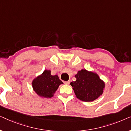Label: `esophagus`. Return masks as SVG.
<instances>
[{
	"mask_svg": "<svg viewBox=\"0 0 131 131\" xmlns=\"http://www.w3.org/2000/svg\"><path fill=\"white\" fill-rule=\"evenodd\" d=\"M70 80H68V81L64 82V83H66V84H69V83H70Z\"/></svg>",
	"mask_w": 131,
	"mask_h": 131,
	"instance_id": "34e87169",
	"label": "esophagus"
}]
</instances>
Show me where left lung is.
Listing matches in <instances>:
<instances>
[{"label":"left lung","mask_w":131,"mask_h":131,"mask_svg":"<svg viewBox=\"0 0 131 131\" xmlns=\"http://www.w3.org/2000/svg\"><path fill=\"white\" fill-rule=\"evenodd\" d=\"M76 80L70 83L76 97L83 101H92L101 95L104 83L95 73L82 70L75 75Z\"/></svg>","instance_id":"1"}]
</instances>
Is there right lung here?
Masks as SVG:
<instances>
[{"label": "right lung", "instance_id": "1", "mask_svg": "<svg viewBox=\"0 0 131 131\" xmlns=\"http://www.w3.org/2000/svg\"><path fill=\"white\" fill-rule=\"evenodd\" d=\"M61 84H63L57 75L52 76L51 71L46 70L32 82L34 91L39 96L51 98Z\"/></svg>", "mask_w": 131, "mask_h": 131}]
</instances>
